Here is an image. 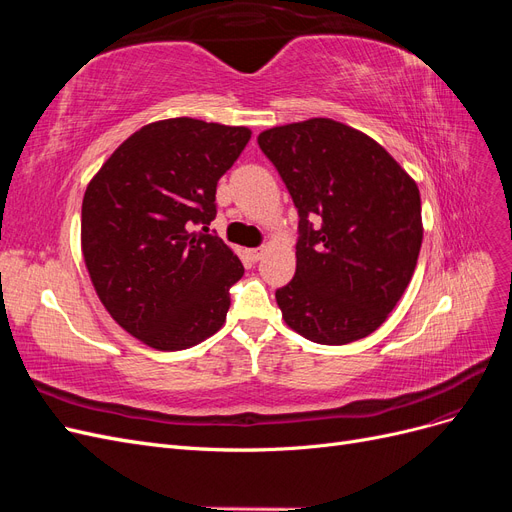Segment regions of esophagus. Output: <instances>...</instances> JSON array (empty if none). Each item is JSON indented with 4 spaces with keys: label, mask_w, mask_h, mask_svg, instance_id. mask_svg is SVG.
<instances>
[{
    "label": "esophagus",
    "mask_w": 512,
    "mask_h": 512,
    "mask_svg": "<svg viewBox=\"0 0 512 512\" xmlns=\"http://www.w3.org/2000/svg\"><path fill=\"white\" fill-rule=\"evenodd\" d=\"M262 254H265V247H254V250H247V256H250L252 262H258L262 258Z\"/></svg>",
    "instance_id": "34e87169"
}]
</instances>
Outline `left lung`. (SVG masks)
<instances>
[{"mask_svg":"<svg viewBox=\"0 0 512 512\" xmlns=\"http://www.w3.org/2000/svg\"><path fill=\"white\" fill-rule=\"evenodd\" d=\"M299 213L297 271L275 290L292 331L342 346L374 333L408 288L421 252V194L374 138L333 119L265 130Z\"/></svg>","mask_w":512,"mask_h":512,"instance_id":"obj_1","label":"left lung"}]
</instances>
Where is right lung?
I'll return each mask as SVG.
<instances>
[{"instance_id":"add662e5","label":"right lung","mask_w":512,"mask_h":512,"mask_svg":"<svg viewBox=\"0 0 512 512\" xmlns=\"http://www.w3.org/2000/svg\"><path fill=\"white\" fill-rule=\"evenodd\" d=\"M250 136L190 117L149 123L87 185L89 277L119 327L151 348L196 346L226 320L243 265L209 224L218 181Z\"/></svg>"}]
</instances>
